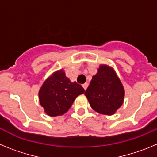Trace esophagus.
Masks as SVG:
<instances>
[{
	"mask_svg": "<svg viewBox=\"0 0 157 157\" xmlns=\"http://www.w3.org/2000/svg\"><path fill=\"white\" fill-rule=\"evenodd\" d=\"M82 86H83V88H84V90H86L87 89V87H88V83H84V84H83L82 85Z\"/></svg>",
	"mask_w": 157,
	"mask_h": 157,
	"instance_id": "esophagus-1",
	"label": "esophagus"
}]
</instances>
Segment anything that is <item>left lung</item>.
<instances>
[{
  "label": "left lung",
  "instance_id": "8db88e82",
  "mask_svg": "<svg viewBox=\"0 0 157 157\" xmlns=\"http://www.w3.org/2000/svg\"><path fill=\"white\" fill-rule=\"evenodd\" d=\"M85 95L94 110L101 114L112 115L123 105L124 89L114 70L101 65Z\"/></svg>",
  "mask_w": 157,
  "mask_h": 157
}]
</instances>
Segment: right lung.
I'll use <instances>...</instances> for the list:
<instances>
[{
  "instance_id": "obj_1",
  "label": "right lung",
  "mask_w": 157,
  "mask_h": 157,
  "mask_svg": "<svg viewBox=\"0 0 157 157\" xmlns=\"http://www.w3.org/2000/svg\"><path fill=\"white\" fill-rule=\"evenodd\" d=\"M85 90L76 82H71L63 71L48 78L39 91V101L48 116H61L68 111L78 96Z\"/></svg>"
}]
</instances>
